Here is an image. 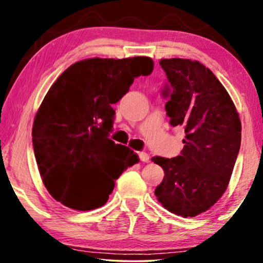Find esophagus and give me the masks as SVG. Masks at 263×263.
Wrapping results in <instances>:
<instances>
[{
    "instance_id": "1",
    "label": "esophagus",
    "mask_w": 263,
    "mask_h": 263,
    "mask_svg": "<svg viewBox=\"0 0 263 263\" xmlns=\"http://www.w3.org/2000/svg\"><path fill=\"white\" fill-rule=\"evenodd\" d=\"M138 155H139V158L142 162H149V155L147 153L140 152V153H138Z\"/></svg>"
}]
</instances>
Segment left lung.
Here are the masks:
<instances>
[{"mask_svg": "<svg viewBox=\"0 0 263 263\" xmlns=\"http://www.w3.org/2000/svg\"><path fill=\"white\" fill-rule=\"evenodd\" d=\"M160 65L172 87L166 103L169 124L185 137L179 157L152 158L164 172L155 196L169 212L195 217L215 205L228 188L241 122L229 92L201 62L172 58Z\"/></svg>", "mask_w": 263, "mask_h": 263, "instance_id": "1", "label": "left lung"}]
</instances>
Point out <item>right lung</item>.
I'll list each match as a JSON object with an SVG mask.
<instances>
[{"instance_id":"right-lung-1","label":"right lung","mask_w":263,"mask_h":263,"mask_svg":"<svg viewBox=\"0 0 263 263\" xmlns=\"http://www.w3.org/2000/svg\"><path fill=\"white\" fill-rule=\"evenodd\" d=\"M153 68L148 57L90 58L69 66L48 89L35 114L32 142L44 185L55 201L79 211L104 205L115 181L139 162L132 149L108 138L111 105Z\"/></svg>"}]
</instances>
